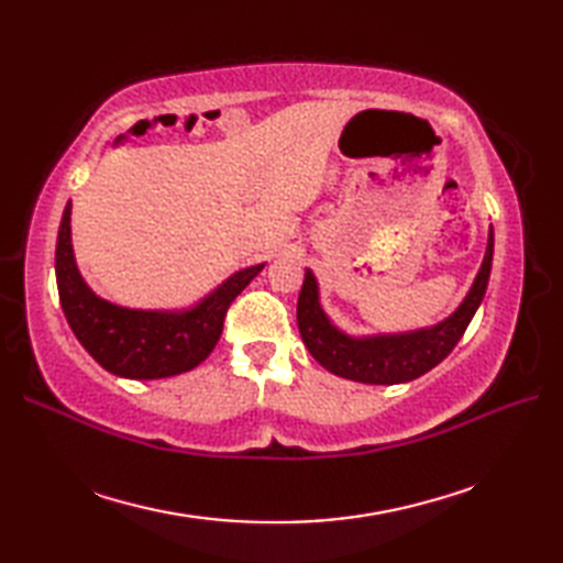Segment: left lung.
<instances>
[{
    "mask_svg": "<svg viewBox=\"0 0 563 563\" xmlns=\"http://www.w3.org/2000/svg\"><path fill=\"white\" fill-rule=\"evenodd\" d=\"M494 261V227H488L486 254L470 292L450 317L433 327H421L397 333H365L353 336L333 324L321 307L319 283L312 268H305V283L297 300V327L314 361L329 373L363 382V385H399L426 375L440 361H445L457 345L479 309Z\"/></svg>",
    "mask_w": 563,
    "mask_h": 563,
    "instance_id": "left-lung-1",
    "label": "left lung"
}]
</instances>
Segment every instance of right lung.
<instances>
[{
  "label": "right lung",
  "instance_id": "add662e5",
  "mask_svg": "<svg viewBox=\"0 0 563 563\" xmlns=\"http://www.w3.org/2000/svg\"><path fill=\"white\" fill-rule=\"evenodd\" d=\"M263 266L232 273L190 307L135 309L103 300L84 280L71 246V200L55 246L57 292L69 329L93 361L125 379H162L198 367L220 341L227 307Z\"/></svg>",
  "mask_w": 563,
  "mask_h": 563
}]
</instances>
